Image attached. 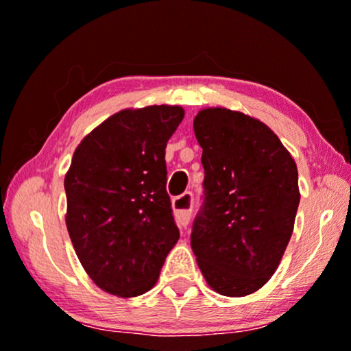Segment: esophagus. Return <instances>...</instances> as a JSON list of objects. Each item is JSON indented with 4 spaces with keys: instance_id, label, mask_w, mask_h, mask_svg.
<instances>
[{
    "instance_id": "obj_1",
    "label": "esophagus",
    "mask_w": 351,
    "mask_h": 351,
    "mask_svg": "<svg viewBox=\"0 0 351 351\" xmlns=\"http://www.w3.org/2000/svg\"><path fill=\"white\" fill-rule=\"evenodd\" d=\"M172 209H174L176 222L179 227H186L190 222L191 210V193H184L172 199Z\"/></svg>"
}]
</instances>
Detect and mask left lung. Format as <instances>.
I'll return each instance as SVG.
<instances>
[{
    "label": "left lung",
    "mask_w": 351,
    "mask_h": 351,
    "mask_svg": "<svg viewBox=\"0 0 351 351\" xmlns=\"http://www.w3.org/2000/svg\"><path fill=\"white\" fill-rule=\"evenodd\" d=\"M193 129L203 148L206 198L191 249L210 289L249 295L276 271L294 232L295 161L265 123L241 112L203 108Z\"/></svg>",
    "instance_id": "8db88e82"
}]
</instances>
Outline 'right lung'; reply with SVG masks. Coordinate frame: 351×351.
<instances>
[{
  "mask_svg": "<svg viewBox=\"0 0 351 351\" xmlns=\"http://www.w3.org/2000/svg\"><path fill=\"white\" fill-rule=\"evenodd\" d=\"M179 105L124 108L86 136L65 174V223L100 289L137 297L156 285L179 228L166 193V145Z\"/></svg>",
  "mask_w": 351,
  "mask_h": 351,
  "instance_id": "1",
  "label": "right lung"
}]
</instances>
